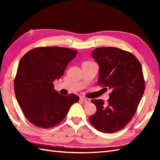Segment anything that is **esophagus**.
I'll list each match as a JSON object with an SVG mask.
<instances>
[{"label":"esophagus","instance_id":"34e87169","mask_svg":"<svg viewBox=\"0 0 160 160\" xmlns=\"http://www.w3.org/2000/svg\"><path fill=\"white\" fill-rule=\"evenodd\" d=\"M80 100L84 102H89L91 101L90 99H89V98H86L84 97H81L80 98Z\"/></svg>","mask_w":160,"mask_h":160}]
</instances>
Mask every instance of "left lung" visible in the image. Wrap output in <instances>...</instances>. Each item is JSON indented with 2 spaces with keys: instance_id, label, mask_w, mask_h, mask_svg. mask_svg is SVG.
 <instances>
[{
  "instance_id": "1",
  "label": "left lung",
  "mask_w": 160,
  "mask_h": 160,
  "mask_svg": "<svg viewBox=\"0 0 160 160\" xmlns=\"http://www.w3.org/2000/svg\"><path fill=\"white\" fill-rule=\"evenodd\" d=\"M91 55L99 66L98 84L111 93L107 103L91 100L97 111L89 120L100 132H115L130 122L143 96L142 67L134 55L115 47L97 48Z\"/></svg>"
}]
</instances>
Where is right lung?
Listing matches in <instances>:
<instances>
[{
  "mask_svg": "<svg viewBox=\"0 0 160 160\" xmlns=\"http://www.w3.org/2000/svg\"><path fill=\"white\" fill-rule=\"evenodd\" d=\"M77 53L69 48L38 47L30 50L20 60L14 80L15 95L25 116L33 125L53 127L79 100L73 93L68 96L60 94L53 84L62 77Z\"/></svg>",
  "mask_w": 160,
  "mask_h": 160,
  "instance_id": "1",
  "label": "right lung"
}]
</instances>
